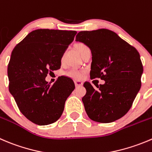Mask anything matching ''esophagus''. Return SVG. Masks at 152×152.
Segmentation results:
<instances>
[{
  "label": "esophagus",
  "mask_w": 152,
  "mask_h": 152,
  "mask_svg": "<svg viewBox=\"0 0 152 152\" xmlns=\"http://www.w3.org/2000/svg\"><path fill=\"white\" fill-rule=\"evenodd\" d=\"M74 83H75V85H76V87H80L83 85V83H82V82H80V81L76 80L74 82Z\"/></svg>",
  "instance_id": "obj_1"
}]
</instances>
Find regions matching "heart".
Listing matches in <instances>:
<instances>
[{
    "mask_svg": "<svg viewBox=\"0 0 152 152\" xmlns=\"http://www.w3.org/2000/svg\"><path fill=\"white\" fill-rule=\"evenodd\" d=\"M76 49H77V50L79 51V53L82 54V53H83V51L85 50L88 47H87L85 45H84V44L79 43L76 45ZM62 60H63V56H62V57H61V61H62ZM66 74H67L68 76H70V77H72V78H73V79H81L82 76V73L76 70H70V71L67 72Z\"/></svg>",
    "mask_w": 152,
    "mask_h": 152,
    "instance_id": "heart-1",
    "label": "heart"
}]
</instances>
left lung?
Instances as JSON below:
<instances>
[{"instance_id":"1","label":"left lung","mask_w":152,"mask_h":152,"mask_svg":"<svg viewBox=\"0 0 152 152\" xmlns=\"http://www.w3.org/2000/svg\"><path fill=\"white\" fill-rule=\"evenodd\" d=\"M76 41L92 53L91 77L105 81L96 88L84 84L87 92L82 102L87 114L98 123L119 120L129 111L140 89L143 67L139 53L107 29L79 32Z\"/></svg>"}]
</instances>
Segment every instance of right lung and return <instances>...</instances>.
<instances>
[{
	"instance_id": "add662e5",
	"label": "right lung",
	"mask_w": 152,
	"mask_h": 152,
	"mask_svg": "<svg viewBox=\"0 0 152 152\" xmlns=\"http://www.w3.org/2000/svg\"><path fill=\"white\" fill-rule=\"evenodd\" d=\"M76 31L39 29L29 32L15 47L8 65L9 90L19 110L39 126L60 118L74 82L61 76L51 85L45 80L50 72L58 70L66 49Z\"/></svg>"
}]
</instances>
